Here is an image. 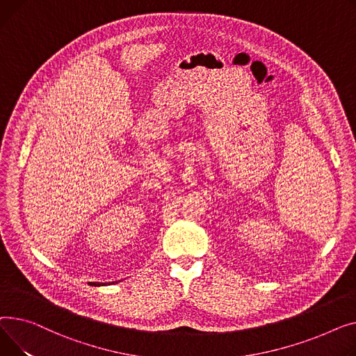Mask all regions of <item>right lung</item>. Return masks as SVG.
Listing matches in <instances>:
<instances>
[{
  "instance_id": "right-lung-1",
  "label": "right lung",
  "mask_w": 356,
  "mask_h": 356,
  "mask_svg": "<svg viewBox=\"0 0 356 356\" xmlns=\"http://www.w3.org/2000/svg\"><path fill=\"white\" fill-rule=\"evenodd\" d=\"M92 286H99V283H90Z\"/></svg>"
}]
</instances>
